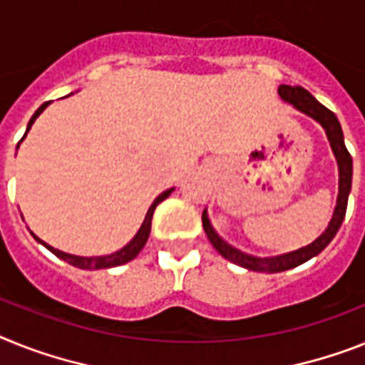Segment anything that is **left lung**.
I'll return each mask as SVG.
<instances>
[{
  "label": "left lung",
  "mask_w": 365,
  "mask_h": 365,
  "mask_svg": "<svg viewBox=\"0 0 365 365\" xmlns=\"http://www.w3.org/2000/svg\"><path fill=\"white\" fill-rule=\"evenodd\" d=\"M278 95L284 98L285 102L293 104L298 111H302L306 115H309L312 119L323 126L324 132H327V138L330 141V147L334 150V156L338 160V170H339V194L338 201H336V209H334L332 220L328 224L327 230L323 231L321 237L313 240L308 246H302V248L294 250V252H289V254L274 255V257H255V255L244 254L240 250L233 248L231 244L225 242L222 237L215 231V227L210 225V220L207 216V210H203V230L209 237L210 244L215 246L216 252H218L222 257H225L231 263L239 264L242 269L255 270V272H284V270L294 269L298 264L306 263L312 257L319 255L327 248L330 240L336 237L338 230L341 227V222L345 218V210H347V201L349 194H351V185H352V158L349 155L347 147H345V141H343V132L341 125H339L338 117L334 115L332 111L324 108L319 101H315V96L309 91H306L304 87L300 86H279Z\"/></svg>",
  "instance_id": "left-lung-1"
}]
</instances>
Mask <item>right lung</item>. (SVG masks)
<instances>
[{"label": "right lung", "instance_id": "add662e5", "mask_svg": "<svg viewBox=\"0 0 365 365\" xmlns=\"http://www.w3.org/2000/svg\"><path fill=\"white\" fill-rule=\"evenodd\" d=\"M50 104V102H44L41 108H38L35 113H33V117L29 119V123H27V130L26 134L29 132V128H31V125L35 123V119H37L38 115H41L42 111L46 110V106ZM26 134H24V138H26ZM22 138V140H24ZM20 140V141H22ZM20 145V143H18ZM173 192V188L165 190V192H162L158 197H156L155 201H153V205L149 207V210H147L145 215V220H143V224H141V227L138 230V233L134 235V239L130 240V242L126 244V246H123L121 250H117V252H113V254L110 255H96V257H81V255H72V254H67V252H61V250L57 248H52L50 244L42 242L38 237H35V239L38 240V242L42 244V246H46L50 252H52L53 255H57L59 259H63V261H67L68 264H72V267H78V269H83V270H96V269H111V267H119V264H125L128 263V261H132V259L135 257V255L140 254L141 250H143V246H145L147 239H149V233H150V222H153V212H155L156 205L162 203V201L168 197V195Z\"/></svg>", "mask_w": 365, "mask_h": 365}]
</instances>
